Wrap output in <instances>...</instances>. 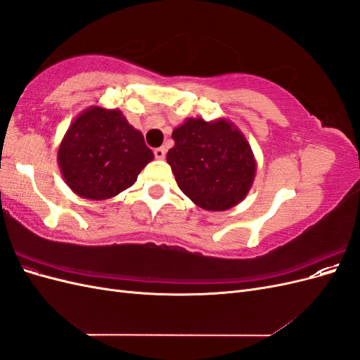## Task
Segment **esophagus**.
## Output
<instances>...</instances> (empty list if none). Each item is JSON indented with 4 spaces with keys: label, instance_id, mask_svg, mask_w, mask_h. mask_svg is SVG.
Returning <instances> with one entry per match:
<instances>
[{
    "label": "esophagus",
    "instance_id": "34e87169",
    "mask_svg": "<svg viewBox=\"0 0 360 360\" xmlns=\"http://www.w3.org/2000/svg\"><path fill=\"white\" fill-rule=\"evenodd\" d=\"M155 158L162 160L163 158H165V148L163 147H159V148H155Z\"/></svg>",
    "mask_w": 360,
    "mask_h": 360
}]
</instances>
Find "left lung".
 <instances>
[{
  "mask_svg": "<svg viewBox=\"0 0 360 360\" xmlns=\"http://www.w3.org/2000/svg\"><path fill=\"white\" fill-rule=\"evenodd\" d=\"M174 147L167 162L180 191L209 212H224L242 202L257 171L248 139L230 120L186 118L172 130Z\"/></svg>",
  "mask_w": 360,
  "mask_h": 360,
  "instance_id": "obj_1",
  "label": "left lung"
}]
</instances>
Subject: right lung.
Here are the masks:
<instances>
[{"mask_svg": "<svg viewBox=\"0 0 360 360\" xmlns=\"http://www.w3.org/2000/svg\"><path fill=\"white\" fill-rule=\"evenodd\" d=\"M155 155L120 110L90 106L73 120L58 147L68 186L85 200H110L136 181Z\"/></svg>", "mask_w": 360, "mask_h": 360, "instance_id": "right-lung-1", "label": "right lung"}]
</instances>
